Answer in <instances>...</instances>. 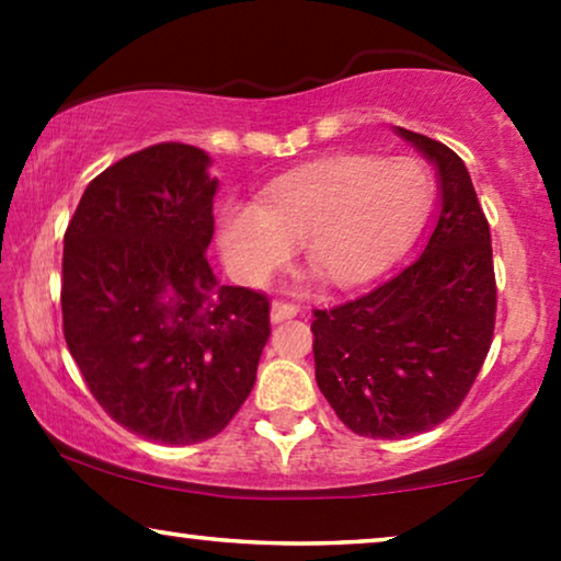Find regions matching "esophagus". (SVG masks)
Listing matches in <instances>:
<instances>
[{
	"label": "esophagus",
	"mask_w": 561,
	"mask_h": 561,
	"mask_svg": "<svg viewBox=\"0 0 561 561\" xmlns=\"http://www.w3.org/2000/svg\"><path fill=\"white\" fill-rule=\"evenodd\" d=\"M296 313H298V306H296V304L273 301V306H271V321H273V324H280V321L294 319Z\"/></svg>",
	"instance_id": "34e87169"
}]
</instances>
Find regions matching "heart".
<instances>
[{"label":"heart","mask_w":561,"mask_h":561,"mask_svg":"<svg viewBox=\"0 0 561 561\" xmlns=\"http://www.w3.org/2000/svg\"><path fill=\"white\" fill-rule=\"evenodd\" d=\"M428 204L416 160L334 156L273 181L257 206L219 211V250L242 286L260 288L288 263L294 242L336 288L370 280L398 255Z\"/></svg>","instance_id":"heart-1"}]
</instances>
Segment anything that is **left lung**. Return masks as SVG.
<instances>
[{
  "instance_id": "left-lung-1",
  "label": "left lung",
  "mask_w": 561,
  "mask_h": 561,
  "mask_svg": "<svg viewBox=\"0 0 561 561\" xmlns=\"http://www.w3.org/2000/svg\"><path fill=\"white\" fill-rule=\"evenodd\" d=\"M436 168L439 211L419 255L370 294L313 311L319 390L370 439L428 432L459 409L495 329L490 227L462 158L396 127Z\"/></svg>"
}]
</instances>
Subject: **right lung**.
I'll list each match as a JSON object with an SVG mask.
<instances>
[{
	"label": "right lung",
	"instance_id": "1",
	"mask_svg": "<svg viewBox=\"0 0 561 561\" xmlns=\"http://www.w3.org/2000/svg\"><path fill=\"white\" fill-rule=\"evenodd\" d=\"M211 158L160 142L106 168L64 237V334L91 396L127 432L186 447L217 436L255 386L271 304L221 286Z\"/></svg>",
	"mask_w": 561,
	"mask_h": 561
}]
</instances>
